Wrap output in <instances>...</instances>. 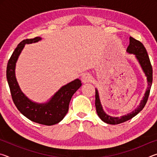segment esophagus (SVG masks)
I'll return each instance as SVG.
<instances>
[{
    "label": "esophagus",
    "mask_w": 157,
    "mask_h": 157,
    "mask_svg": "<svg viewBox=\"0 0 157 157\" xmlns=\"http://www.w3.org/2000/svg\"><path fill=\"white\" fill-rule=\"evenodd\" d=\"M92 80V77L89 73H85L82 77V81L84 83H87V82H89Z\"/></svg>",
    "instance_id": "obj_1"
}]
</instances>
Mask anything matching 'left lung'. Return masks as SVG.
Segmentation results:
<instances>
[{
    "label": "left lung",
    "mask_w": 157,
    "mask_h": 157,
    "mask_svg": "<svg viewBox=\"0 0 157 157\" xmlns=\"http://www.w3.org/2000/svg\"><path fill=\"white\" fill-rule=\"evenodd\" d=\"M127 52L129 54H134L135 57L138 60V62L140 63V66L144 72L145 76L147 77V80L148 83V86L147 90L145 93L144 96H143V100L140 101V105L138 106V107L133 111L132 112L127 113V115H124L121 117H113L109 116L108 114L105 112L103 110L102 105H101L99 94H98V89H95V108H96V111L98 116L102 121L105 123L110 124H118L122 123H124L127 121H129L132 119L133 117L136 116L140 111L143 110V109L147 103L149 95H150V91L151 86L152 84V67L151 65L150 59L147 55V50L143 46V44L139 41L136 40L133 38V37H129V45L127 48Z\"/></svg>",
    "instance_id": "obj_1"
}]
</instances>
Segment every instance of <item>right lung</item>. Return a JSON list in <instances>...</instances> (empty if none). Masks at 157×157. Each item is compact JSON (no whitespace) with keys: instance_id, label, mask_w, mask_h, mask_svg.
I'll use <instances>...</instances> for the list:
<instances>
[{"instance_id":"right-lung-1","label":"right lung","mask_w":157,"mask_h":157,"mask_svg":"<svg viewBox=\"0 0 157 157\" xmlns=\"http://www.w3.org/2000/svg\"><path fill=\"white\" fill-rule=\"evenodd\" d=\"M41 39L37 36L20 42L13 52L7 66L6 75L12 98L18 110L34 123L53 125L62 120L68 111L73 95L82 86L81 80L76 79L61 87L49 101L45 103L33 102L21 91L15 76L16 63L25 44L36 43Z\"/></svg>"}]
</instances>
